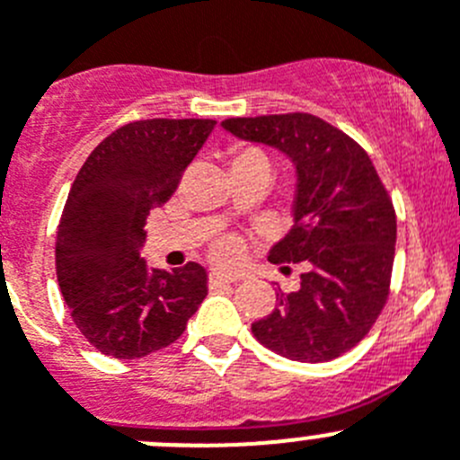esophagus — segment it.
<instances>
[{"label": "esophagus", "instance_id": "1", "mask_svg": "<svg viewBox=\"0 0 460 460\" xmlns=\"http://www.w3.org/2000/svg\"><path fill=\"white\" fill-rule=\"evenodd\" d=\"M238 279L235 277H229V274H222V272H213L208 277V286H213V288H217V286H229V283H235Z\"/></svg>", "mask_w": 460, "mask_h": 460}]
</instances>
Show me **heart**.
Listing matches in <instances>:
<instances>
[{"mask_svg":"<svg viewBox=\"0 0 460 460\" xmlns=\"http://www.w3.org/2000/svg\"><path fill=\"white\" fill-rule=\"evenodd\" d=\"M231 170H268V154L254 145H235L231 147ZM216 256L222 263H234L238 259V247L234 243H222L216 247Z\"/></svg>","mask_w":460,"mask_h":460,"instance_id":"1","label":"heart"}]
</instances>
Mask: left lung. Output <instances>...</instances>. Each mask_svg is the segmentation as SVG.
<instances>
[{
	"mask_svg": "<svg viewBox=\"0 0 460 460\" xmlns=\"http://www.w3.org/2000/svg\"><path fill=\"white\" fill-rule=\"evenodd\" d=\"M222 127L279 149L297 170L293 229L268 259L302 263V286L277 293V308L254 322L252 333L290 360L338 358L367 336L388 299L397 240L393 199L366 149L315 115L229 118Z\"/></svg>",
	"mask_w": 460,
	"mask_h": 460,
	"instance_id": "1",
	"label": "left lung"
}]
</instances>
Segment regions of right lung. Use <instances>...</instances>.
<instances>
[{"label": "right lung", "mask_w": 460, "mask_h": 460, "mask_svg": "<svg viewBox=\"0 0 460 460\" xmlns=\"http://www.w3.org/2000/svg\"><path fill=\"white\" fill-rule=\"evenodd\" d=\"M216 119H138L85 158L56 231V277L85 341L113 358L172 345L206 293L199 263L165 270L140 259L145 220L177 190Z\"/></svg>", "instance_id": "right-lung-1"}]
</instances>
